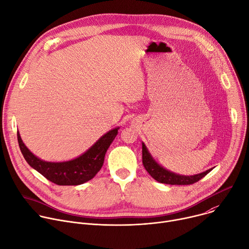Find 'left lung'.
I'll return each instance as SVG.
<instances>
[{
    "label": "left lung",
    "instance_id": "left-lung-1",
    "mask_svg": "<svg viewBox=\"0 0 249 249\" xmlns=\"http://www.w3.org/2000/svg\"><path fill=\"white\" fill-rule=\"evenodd\" d=\"M142 158H143V165L146 171L151 175L153 178H155L157 182L167 184V185H192L196 183L197 180L202 178L206 175H208L213 169L207 170L206 172H202L197 175L193 176H184L173 173L160 164H158L150 152L148 151L146 145L142 143Z\"/></svg>",
    "mask_w": 249,
    "mask_h": 249
}]
</instances>
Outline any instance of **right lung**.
I'll list each match as a JSON object with an SVG mask.
<instances>
[{
  "instance_id": "add662e5",
  "label": "right lung",
  "mask_w": 249,
  "mask_h": 249,
  "mask_svg": "<svg viewBox=\"0 0 249 249\" xmlns=\"http://www.w3.org/2000/svg\"><path fill=\"white\" fill-rule=\"evenodd\" d=\"M119 127L108 131L86 152L71 161L47 162L35 156L22 142L18 131V142L22 156L28 164L59 186H77L95 177L104 163L105 154L118 134Z\"/></svg>"
}]
</instances>
